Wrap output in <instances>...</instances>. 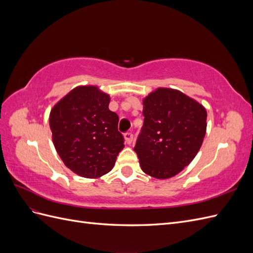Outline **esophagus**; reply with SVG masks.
I'll return each instance as SVG.
<instances>
[{
  "label": "esophagus",
  "mask_w": 253,
  "mask_h": 253,
  "mask_svg": "<svg viewBox=\"0 0 253 253\" xmlns=\"http://www.w3.org/2000/svg\"><path fill=\"white\" fill-rule=\"evenodd\" d=\"M125 138H126V141L127 144H131L133 142L134 136H133V134L131 132H127V133L125 134Z\"/></svg>",
  "instance_id": "1"
}]
</instances>
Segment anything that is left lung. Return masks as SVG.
Returning a JSON list of instances; mask_svg holds the SVG:
<instances>
[{
    "label": "left lung",
    "instance_id": "obj_1",
    "mask_svg": "<svg viewBox=\"0 0 253 253\" xmlns=\"http://www.w3.org/2000/svg\"><path fill=\"white\" fill-rule=\"evenodd\" d=\"M144 116L134 151L142 171L165 179L178 174L200 151L207 111L181 91L160 87L143 99Z\"/></svg>",
    "mask_w": 253,
    "mask_h": 253
}]
</instances>
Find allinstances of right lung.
<instances>
[{"label":"right lung","instance_id":"1","mask_svg":"<svg viewBox=\"0 0 253 253\" xmlns=\"http://www.w3.org/2000/svg\"><path fill=\"white\" fill-rule=\"evenodd\" d=\"M110 100L97 86H78L50 111L57 153L68 169L82 177L98 178L109 173L125 148L119 117L109 110Z\"/></svg>","mask_w":253,"mask_h":253}]
</instances>
